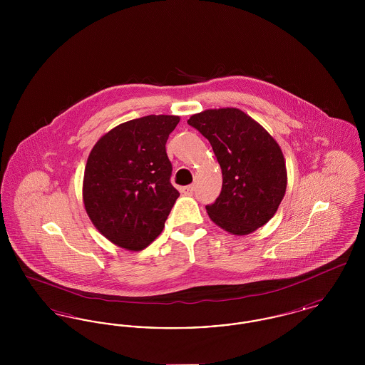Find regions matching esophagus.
<instances>
[{
  "mask_svg": "<svg viewBox=\"0 0 365 365\" xmlns=\"http://www.w3.org/2000/svg\"><path fill=\"white\" fill-rule=\"evenodd\" d=\"M194 190H195V189H194V186H185V187H182V189H180V192H182V194H185V195H192V192H194Z\"/></svg>",
  "mask_w": 365,
  "mask_h": 365,
  "instance_id": "1",
  "label": "esophagus"
}]
</instances>
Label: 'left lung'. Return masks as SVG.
<instances>
[{
	"mask_svg": "<svg viewBox=\"0 0 365 365\" xmlns=\"http://www.w3.org/2000/svg\"><path fill=\"white\" fill-rule=\"evenodd\" d=\"M212 145L223 185L207 207L210 220L232 235H247L277 213L287 187L286 161L275 138L237 108L207 109L187 120Z\"/></svg>",
	"mask_w": 365,
	"mask_h": 365,
	"instance_id": "1",
	"label": "left lung"
}]
</instances>
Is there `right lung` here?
Segmentation results:
<instances>
[{"instance_id": "1", "label": "right lung", "mask_w": 365, "mask_h": 365, "mask_svg": "<svg viewBox=\"0 0 365 365\" xmlns=\"http://www.w3.org/2000/svg\"><path fill=\"white\" fill-rule=\"evenodd\" d=\"M179 116L122 123L93 146L83 176L87 216L108 241L139 252L161 234L179 192L165 152Z\"/></svg>"}]
</instances>
